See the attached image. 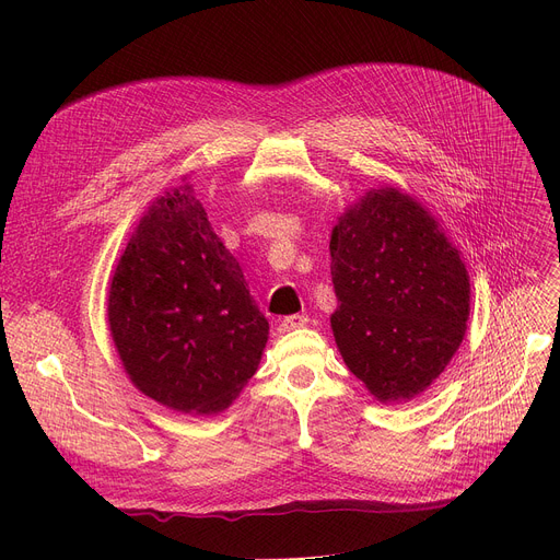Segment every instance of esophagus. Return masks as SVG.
<instances>
[{
  "label": "esophagus",
  "mask_w": 560,
  "mask_h": 560,
  "mask_svg": "<svg viewBox=\"0 0 560 560\" xmlns=\"http://www.w3.org/2000/svg\"><path fill=\"white\" fill-rule=\"evenodd\" d=\"M306 322H308V317H306V315H288V317H283V319L279 322V331H281V334H285V331H295V329L304 327Z\"/></svg>",
  "instance_id": "34e87169"
}]
</instances>
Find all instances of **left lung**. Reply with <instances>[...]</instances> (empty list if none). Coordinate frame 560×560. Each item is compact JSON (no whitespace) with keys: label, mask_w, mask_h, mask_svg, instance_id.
Masks as SVG:
<instances>
[{"label":"left lung","mask_w":560,"mask_h":560,"mask_svg":"<svg viewBox=\"0 0 560 560\" xmlns=\"http://www.w3.org/2000/svg\"><path fill=\"white\" fill-rule=\"evenodd\" d=\"M338 311L331 329L347 368L381 401L422 393L458 349L469 277L458 249L408 195L370 190L331 233Z\"/></svg>","instance_id":"1"}]
</instances>
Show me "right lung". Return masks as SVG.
Returning <instances> with one entry per match:
<instances>
[{"mask_svg":"<svg viewBox=\"0 0 560 560\" xmlns=\"http://www.w3.org/2000/svg\"><path fill=\"white\" fill-rule=\"evenodd\" d=\"M108 325L133 384L182 413L224 410L254 376L270 325L186 179L131 235Z\"/></svg>","mask_w":560,"mask_h":560,"instance_id":"obj_1","label":"right lung"}]
</instances>
